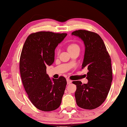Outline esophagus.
<instances>
[{"instance_id":"1","label":"esophagus","mask_w":127,"mask_h":127,"mask_svg":"<svg viewBox=\"0 0 127 127\" xmlns=\"http://www.w3.org/2000/svg\"><path fill=\"white\" fill-rule=\"evenodd\" d=\"M66 81H67V83H68V84L69 85V84H70V83H71L72 81L71 80H70L69 79H66Z\"/></svg>"}]
</instances>
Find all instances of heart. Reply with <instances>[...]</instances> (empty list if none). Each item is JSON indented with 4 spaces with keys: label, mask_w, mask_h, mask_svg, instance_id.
Here are the masks:
<instances>
[{
    "label": "heart",
    "mask_w": 127,
    "mask_h": 127,
    "mask_svg": "<svg viewBox=\"0 0 127 127\" xmlns=\"http://www.w3.org/2000/svg\"><path fill=\"white\" fill-rule=\"evenodd\" d=\"M67 48H68V50L69 52H70V51L76 49V48H79V45L76 44H75V43H71V44H70L68 45V47H67Z\"/></svg>",
    "instance_id": "obj_1"
}]
</instances>
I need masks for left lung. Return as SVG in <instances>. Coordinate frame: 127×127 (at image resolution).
Returning <instances> with one entry per match:
<instances>
[{
	"label": "left lung",
	"instance_id": "8db88e82",
	"mask_svg": "<svg viewBox=\"0 0 127 127\" xmlns=\"http://www.w3.org/2000/svg\"><path fill=\"white\" fill-rule=\"evenodd\" d=\"M71 34L79 36L84 42L85 52L82 68L86 67L88 70L87 84H82L80 81L72 82L76 85V104L81 108L94 109L104 102L111 87V58L99 34L82 29L75 31Z\"/></svg>",
	"mask_w": 127,
	"mask_h": 127
}]
</instances>
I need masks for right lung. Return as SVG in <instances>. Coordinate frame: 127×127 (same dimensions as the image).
I'll return each mask as SVG.
<instances>
[{"label": "right lung", "mask_w": 127, "mask_h": 127, "mask_svg": "<svg viewBox=\"0 0 127 127\" xmlns=\"http://www.w3.org/2000/svg\"><path fill=\"white\" fill-rule=\"evenodd\" d=\"M66 35L52 32L32 33L21 52L20 70L24 88L32 103L43 111L58 109L65 90V78L52 81L46 74V66L53 63L55 48Z\"/></svg>", "instance_id": "add662e5"}]
</instances>
